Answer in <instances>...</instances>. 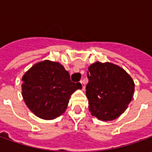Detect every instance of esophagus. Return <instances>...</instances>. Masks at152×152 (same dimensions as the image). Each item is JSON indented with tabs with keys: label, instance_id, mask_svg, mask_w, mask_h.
<instances>
[{
	"label": "esophagus",
	"instance_id": "1",
	"mask_svg": "<svg viewBox=\"0 0 152 152\" xmlns=\"http://www.w3.org/2000/svg\"><path fill=\"white\" fill-rule=\"evenodd\" d=\"M80 85H81V89H82V90H84V89H85V87H86V86H85V83H84L83 80H80Z\"/></svg>",
	"mask_w": 152,
	"mask_h": 152
}]
</instances>
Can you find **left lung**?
Segmentation results:
<instances>
[{"mask_svg":"<svg viewBox=\"0 0 152 152\" xmlns=\"http://www.w3.org/2000/svg\"><path fill=\"white\" fill-rule=\"evenodd\" d=\"M87 77L86 97L91 115L102 121L119 117L134 97L132 77L121 66L108 62L91 64Z\"/></svg>","mask_w":152,"mask_h":152,"instance_id":"left-lung-1","label":"left lung"}]
</instances>
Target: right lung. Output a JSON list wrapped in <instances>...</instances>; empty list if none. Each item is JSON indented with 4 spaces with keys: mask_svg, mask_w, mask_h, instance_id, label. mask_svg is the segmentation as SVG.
I'll use <instances>...</instances> for the list:
<instances>
[{
    "mask_svg": "<svg viewBox=\"0 0 152 152\" xmlns=\"http://www.w3.org/2000/svg\"><path fill=\"white\" fill-rule=\"evenodd\" d=\"M22 95L26 105L38 117L52 120L65 112L71 95L81 89L71 81L59 63L45 60L36 63L22 77Z\"/></svg>",
    "mask_w": 152,
    "mask_h": 152,
    "instance_id": "add662e5",
    "label": "right lung"
}]
</instances>
